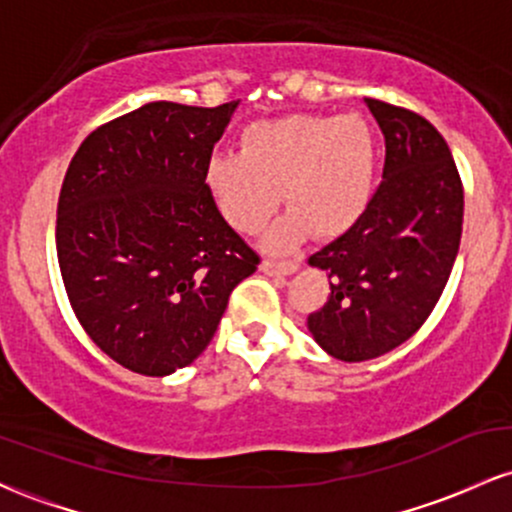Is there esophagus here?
Here are the masks:
<instances>
[{"label": "esophagus", "instance_id": "obj_1", "mask_svg": "<svg viewBox=\"0 0 512 512\" xmlns=\"http://www.w3.org/2000/svg\"><path fill=\"white\" fill-rule=\"evenodd\" d=\"M298 269L296 260H286V262H276V260H264L262 262V272L272 274V276H289Z\"/></svg>", "mask_w": 512, "mask_h": 512}]
</instances>
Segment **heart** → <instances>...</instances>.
<instances>
[{
    "label": "heart",
    "instance_id": "heart-1",
    "mask_svg": "<svg viewBox=\"0 0 512 512\" xmlns=\"http://www.w3.org/2000/svg\"><path fill=\"white\" fill-rule=\"evenodd\" d=\"M375 180V139L361 115H286L240 132V154H214L204 185L240 233H260L279 209L291 211L269 248H291L315 228L337 238L366 214Z\"/></svg>",
    "mask_w": 512,
    "mask_h": 512
}]
</instances>
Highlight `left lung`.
Instances as JSON below:
<instances>
[{
  "mask_svg": "<svg viewBox=\"0 0 512 512\" xmlns=\"http://www.w3.org/2000/svg\"><path fill=\"white\" fill-rule=\"evenodd\" d=\"M366 105L385 134L383 182L356 226L308 260L330 276L308 330L346 363L387 354L428 320L460 250L464 214L443 134L414 110L378 98Z\"/></svg>",
  "mask_w": 512,
  "mask_h": 512,
  "instance_id": "8db88e82",
  "label": "left lung"
}]
</instances>
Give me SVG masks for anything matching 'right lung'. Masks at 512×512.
<instances>
[{
	"instance_id": "right-lung-1",
	"label": "right lung",
	"mask_w": 512,
	"mask_h": 512,
	"mask_svg": "<svg viewBox=\"0 0 512 512\" xmlns=\"http://www.w3.org/2000/svg\"><path fill=\"white\" fill-rule=\"evenodd\" d=\"M238 103H146L81 142L57 202V260L103 354L163 378L214 337L260 255L228 226L204 166Z\"/></svg>"
}]
</instances>
